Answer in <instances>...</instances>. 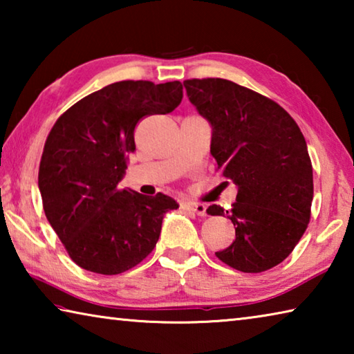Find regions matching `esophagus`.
<instances>
[{"instance_id":"34e87169","label":"esophagus","mask_w":354,"mask_h":354,"mask_svg":"<svg viewBox=\"0 0 354 354\" xmlns=\"http://www.w3.org/2000/svg\"><path fill=\"white\" fill-rule=\"evenodd\" d=\"M184 206L189 209V211H194L198 215H206V205H203V203H194V201H187L184 203Z\"/></svg>"}]
</instances>
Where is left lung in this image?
Wrapping results in <instances>:
<instances>
[{"label":"left lung","mask_w":354,"mask_h":354,"mask_svg":"<svg viewBox=\"0 0 354 354\" xmlns=\"http://www.w3.org/2000/svg\"><path fill=\"white\" fill-rule=\"evenodd\" d=\"M184 87L211 123L217 169L237 185L226 211L236 241L215 256L239 272H266L292 253L309 223L314 179L306 140L278 103L236 82L206 77ZM207 212L225 215L215 205Z\"/></svg>","instance_id":"1"}]
</instances>
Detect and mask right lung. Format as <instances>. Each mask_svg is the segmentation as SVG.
Instances as JSON below:
<instances>
[{
    "mask_svg": "<svg viewBox=\"0 0 354 354\" xmlns=\"http://www.w3.org/2000/svg\"><path fill=\"white\" fill-rule=\"evenodd\" d=\"M179 81H120L65 111L46 137L39 189L48 221L84 270L118 274L140 263L158 243L165 212L178 203L164 194L118 189L136 149L143 117L175 111Z\"/></svg>",
    "mask_w": 354,
    "mask_h": 354,
    "instance_id": "obj_1",
    "label": "right lung"
}]
</instances>
